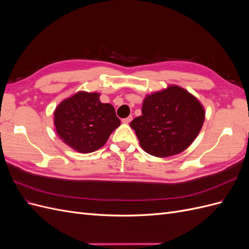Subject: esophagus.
I'll use <instances>...</instances> for the list:
<instances>
[{
  "label": "esophagus",
  "mask_w": 249,
  "mask_h": 249,
  "mask_svg": "<svg viewBox=\"0 0 249 249\" xmlns=\"http://www.w3.org/2000/svg\"><path fill=\"white\" fill-rule=\"evenodd\" d=\"M132 119H133V117L130 115V116H127V117L124 118V119H123V123H124V124H130V123L132 122Z\"/></svg>",
  "instance_id": "1"
}]
</instances>
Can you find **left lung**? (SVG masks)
Here are the masks:
<instances>
[{"label":"left lung","mask_w":249,"mask_h":249,"mask_svg":"<svg viewBox=\"0 0 249 249\" xmlns=\"http://www.w3.org/2000/svg\"><path fill=\"white\" fill-rule=\"evenodd\" d=\"M203 122L205 109L196 97L171 85L146 95L142 115L130 125L144 152L165 158L184 152L197 137Z\"/></svg>","instance_id":"1"}]
</instances>
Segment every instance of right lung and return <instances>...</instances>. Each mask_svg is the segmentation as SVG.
Masks as SVG:
<instances>
[{
	"label": "right lung",
	"instance_id": "obj_1",
	"mask_svg": "<svg viewBox=\"0 0 249 249\" xmlns=\"http://www.w3.org/2000/svg\"><path fill=\"white\" fill-rule=\"evenodd\" d=\"M57 134L79 153L95 152L107 142L120 120L110 104L100 101V93L79 91L62 101L54 112Z\"/></svg>",
	"mask_w": 249,
	"mask_h": 249
}]
</instances>
